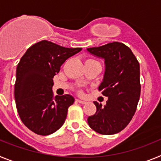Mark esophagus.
Returning <instances> with one entry per match:
<instances>
[{
	"label": "esophagus",
	"mask_w": 161,
	"mask_h": 161,
	"mask_svg": "<svg viewBox=\"0 0 161 161\" xmlns=\"http://www.w3.org/2000/svg\"><path fill=\"white\" fill-rule=\"evenodd\" d=\"M76 102H79V103H80V104H85V103H86V102H85V101L80 100V99H77V100H76Z\"/></svg>",
	"instance_id": "obj_1"
}]
</instances>
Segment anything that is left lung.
<instances>
[{
    "label": "left lung",
    "mask_w": 161,
    "mask_h": 161,
    "mask_svg": "<svg viewBox=\"0 0 161 161\" xmlns=\"http://www.w3.org/2000/svg\"><path fill=\"white\" fill-rule=\"evenodd\" d=\"M104 59L105 72L99 90L108 97L106 104L94 102L97 111L88 118L91 128L102 135H114L126 127L136 113L140 96L139 64L131 50L119 42L87 48Z\"/></svg>",
    "instance_id": "1"
}]
</instances>
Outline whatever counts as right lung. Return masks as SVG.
I'll use <instances>...</instances> for the list:
<instances>
[{"mask_svg":"<svg viewBox=\"0 0 161 161\" xmlns=\"http://www.w3.org/2000/svg\"><path fill=\"white\" fill-rule=\"evenodd\" d=\"M81 50L42 40L28 48L20 59L14 97L20 119L33 132L48 136L64 123L75 99L69 94L54 97L53 77L67 59Z\"/></svg>","mask_w":161,"mask_h":161,"instance_id":"right-lung-1","label":"right lung"}]
</instances>
